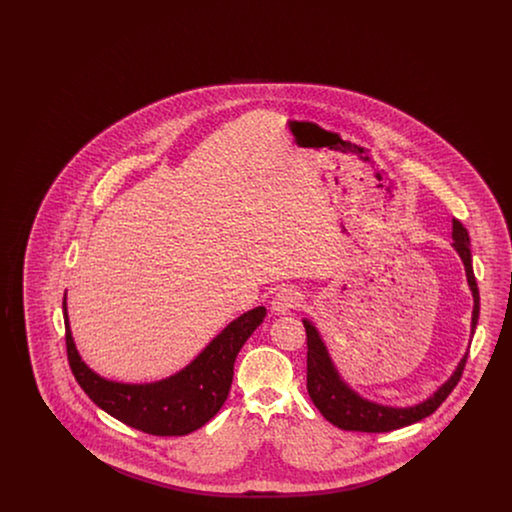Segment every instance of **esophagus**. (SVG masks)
<instances>
[{
  "label": "esophagus",
  "instance_id": "esophagus-1",
  "mask_svg": "<svg viewBox=\"0 0 512 512\" xmlns=\"http://www.w3.org/2000/svg\"><path fill=\"white\" fill-rule=\"evenodd\" d=\"M299 303H301V293L293 288H284L274 295L270 305L276 315H288L290 311L299 307Z\"/></svg>",
  "mask_w": 512,
  "mask_h": 512
}]
</instances>
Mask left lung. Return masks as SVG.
I'll return each instance as SVG.
<instances>
[{
	"mask_svg": "<svg viewBox=\"0 0 512 512\" xmlns=\"http://www.w3.org/2000/svg\"><path fill=\"white\" fill-rule=\"evenodd\" d=\"M453 247L463 261L466 280L474 297L472 328H470V334L474 336L478 317H480V292H478V284L472 268L468 230L457 219H453ZM303 326L307 332V391L322 416L334 426H338L340 430H347V432H368V434L391 432L430 416L447 399V395L455 390V386L463 376L464 365L468 359V351H466V355L455 368V372L451 374V378L426 401L413 407H386V405L368 401L357 391L351 390L341 380L315 324L305 318Z\"/></svg>",
	"mask_w": 512,
	"mask_h": 512,
	"instance_id": "8db88e82",
	"label": "left lung"
}]
</instances>
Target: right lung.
<instances>
[{"instance_id":"add662e5","label":"right lung","mask_w":512,"mask_h":512,"mask_svg":"<svg viewBox=\"0 0 512 512\" xmlns=\"http://www.w3.org/2000/svg\"><path fill=\"white\" fill-rule=\"evenodd\" d=\"M63 317L74 378L99 409L151 436H186L219 413L232 386L236 357L267 317V309L255 307L232 320L190 365L151 384H122L96 374L76 351L67 297L63 299Z\"/></svg>"}]
</instances>
